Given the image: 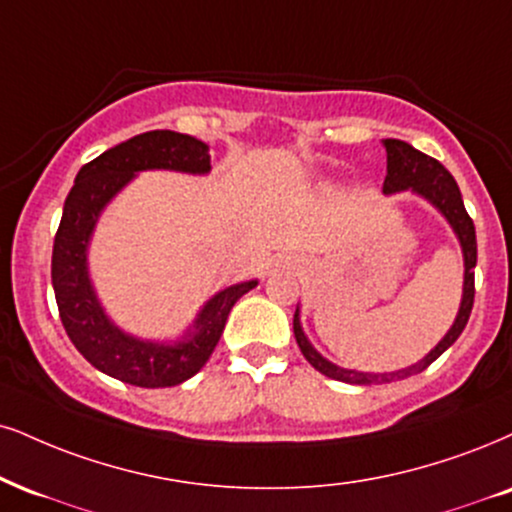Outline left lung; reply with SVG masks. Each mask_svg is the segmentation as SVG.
<instances>
[{
    "mask_svg": "<svg viewBox=\"0 0 512 512\" xmlns=\"http://www.w3.org/2000/svg\"><path fill=\"white\" fill-rule=\"evenodd\" d=\"M384 149H387V178H384V192H401V189H413V192L422 194L425 199H430L434 206L449 218V223L456 230V235L463 244V256H465V285H463V304H460L458 318L441 342L422 358L420 363L410 365L406 370L399 372H384V375H370V372H356V370H344L337 365L327 363L318 351L308 344L299 325V313L294 315V337L299 344L301 353L306 356V361L313 365L315 370L323 372V375L332 377V380L349 382V384H387L396 380H406V377L422 372L427 365H432L437 358L444 353L449 346L460 337V332L468 325L472 304H475V266H477V237H475V223L465 211L463 197H460V189L453 180V175L446 170L437 159L422 154V151L413 149L408 142L401 140H384Z\"/></svg>",
    "mask_w": 512,
    "mask_h": 512,
    "instance_id": "8db88e82",
    "label": "left lung"
}]
</instances>
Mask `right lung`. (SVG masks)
Masks as SVG:
<instances>
[{
	"mask_svg": "<svg viewBox=\"0 0 512 512\" xmlns=\"http://www.w3.org/2000/svg\"><path fill=\"white\" fill-rule=\"evenodd\" d=\"M170 168L185 173H206L211 168L208 147L197 137L173 130H151L104 151L80 168L54 237L52 285L61 323L82 356L94 368L135 384V387H175L204 368L227 315L239 296L256 287V280L242 282L213 296L204 306L197 330L178 346L147 344L116 330L94 299L85 266L87 239L106 201L128 182L137 170Z\"/></svg>",
	"mask_w": 512,
	"mask_h": 512,
	"instance_id": "obj_1",
	"label": "right lung"
}]
</instances>
